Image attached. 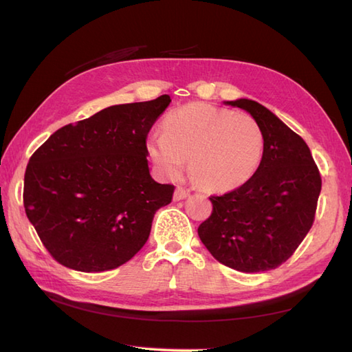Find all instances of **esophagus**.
Segmentation results:
<instances>
[{
	"mask_svg": "<svg viewBox=\"0 0 352 352\" xmlns=\"http://www.w3.org/2000/svg\"><path fill=\"white\" fill-rule=\"evenodd\" d=\"M190 195L189 190H186L183 188H177L174 192V201H182L184 198H188Z\"/></svg>",
	"mask_w": 352,
	"mask_h": 352,
	"instance_id": "esophagus-1",
	"label": "esophagus"
}]
</instances>
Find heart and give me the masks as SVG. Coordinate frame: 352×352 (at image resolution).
<instances>
[{
    "mask_svg": "<svg viewBox=\"0 0 352 352\" xmlns=\"http://www.w3.org/2000/svg\"><path fill=\"white\" fill-rule=\"evenodd\" d=\"M148 153L164 177L175 180L189 159L190 175L207 190H233L256 174L265 136L254 118L206 102H190L163 119V133L148 138Z\"/></svg>",
    "mask_w": 352,
    "mask_h": 352,
    "instance_id": "1",
    "label": "heart"
}]
</instances>
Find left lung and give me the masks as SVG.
I'll return each instance as SVG.
<instances>
[{
  "label": "left lung",
  "instance_id": "left-lung-1",
  "mask_svg": "<svg viewBox=\"0 0 352 352\" xmlns=\"http://www.w3.org/2000/svg\"><path fill=\"white\" fill-rule=\"evenodd\" d=\"M223 104L256 119L265 136L263 159L250 182L210 197L213 212L198 236L222 265L266 272L284 263L307 236L322 180L307 144L271 110L246 98Z\"/></svg>",
  "mask_w": 352,
  "mask_h": 352
}]
</instances>
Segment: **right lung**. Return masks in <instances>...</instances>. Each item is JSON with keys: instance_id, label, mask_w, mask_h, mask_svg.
<instances>
[{"instance_id": "right-lung-1", "label": "right lung", "mask_w": 352, "mask_h": 352, "mask_svg": "<svg viewBox=\"0 0 352 352\" xmlns=\"http://www.w3.org/2000/svg\"><path fill=\"white\" fill-rule=\"evenodd\" d=\"M170 96L118 104L52 133L30 157L24 207L58 263L110 271L144 246L174 186L153 180L146 136Z\"/></svg>"}]
</instances>
